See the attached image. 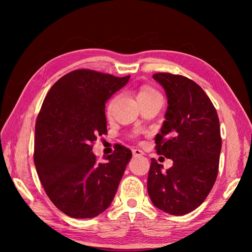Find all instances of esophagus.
Returning <instances> with one entry per match:
<instances>
[{"instance_id":"obj_1","label":"esophagus","mask_w":252,"mask_h":252,"mask_svg":"<svg viewBox=\"0 0 252 252\" xmlns=\"http://www.w3.org/2000/svg\"><path fill=\"white\" fill-rule=\"evenodd\" d=\"M132 153H133V156H134V157H141L144 155V153L141 151V149H133Z\"/></svg>"}]
</instances>
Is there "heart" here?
I'll list each match as a JSON object with an SVG mask.
<instances>
[{
  "label": "heart",
  "mask_w": 252,
  "mask_h": 252,
  "mask_svg": "<svg viewBox=\"0 0 252 252\" xmlns=\"http://www.w3.org/2000/svg\"><path fill=\"white\" fill-rule=\"evenodd\" d=\"M154 94H158V93L155 92V91L152 90V89L144 88V89H142V90L140 91V92H138L137 97H140V96H146V95H154ZM110 106H111V104H110Z\"/></svg>",
  "instance_id": "obj_1"
}]
</instances>
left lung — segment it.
Returning <instances> with one entry per match:
<instances>
[{"label": "left lung", "mask_w": 252, "mask_h": 252, "mask_svg": "<svg viewBox=\"0 0 252 252\" xmlns=\"http://www.w3.org/2000/svg\"><path fill=\"white\" fill-rule=\"evenodd\" d=\"M153 78L168 99L155 137L156 149L173 165L164 172L153 158L147 190L155 207L183 216L199 207L215 185L222 147L220 121L210 98L190 79L163 72Z\"/></svg>", "instance_id": "8db88e82"}]
</instances>
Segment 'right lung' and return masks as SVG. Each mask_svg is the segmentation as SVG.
I'll use <instances>...</instances> for the list:
<instances>
[{
	"label": "right lung",
	"mask_w": 252,
	"mask_h": 252,
	"mask_svg": "<svg viewBox=\"0 0 252 252\" xmlns=\"http://www.w3.org/2000/svg\"><path fill=\"white\" fill-rule=\"evenodd\" d=\"M129 78L74 70L53 85L42 104L35 169L46 195L68 217L95 218L114 200L132 152L118 145L105 162H97L91 144L107 131L106 101Z\"/></svg>",
	"instance_id": "right-lung-1"
}]
</instances>
